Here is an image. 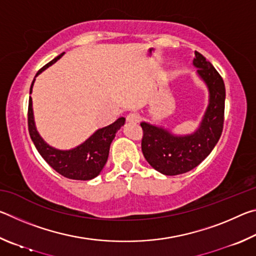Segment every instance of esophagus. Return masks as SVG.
<instances>
[{
	"label": "esophagus",
	"mask_w": 256,
	"mask_h": 256,
	"mask_svg": "<svg viewBox=\"0 0 256 256\" xmlns=\"http://www.w3.org/2000/svg\"><path fill=\"white\" fill-rule=\"evenodd\" d=\"M126 120L130 123H138V120H140V116H138L136 112H130L126 116Z\"/></svg>",
	"instance_id": "34e87169"
}]
</instances>
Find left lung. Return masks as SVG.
<instances>
[{
  "label": "left lung",
  "mask_w": 256,
  "mask_h": 256,
  "mask_svg": "<svg viewBox=\"0 0 256 256\" xmlns=\"http://www.w3.org/2000/svg\"><path fill=\"white\" fill-rule=\"evenodd\" d=\"M193 64L210 92L209 106L198 131L190 136H175L167 130L141 123L142 154L164 175L174 176L192 170L210 154L222 133L226 98L222 78L198 52H196Z\"/></svg>",
  "instance_id": "8db88e82"
}]
</instances>
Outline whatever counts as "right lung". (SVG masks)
<instances>
[{
	"label": "right lung",
	"instance_id": "1",
	"mask_svg": "<svg viewBox=\"0 0 256 256\" xmlns=\"http://www.w3.org/2000/svg\"><path fill=\"white\" fill-rule=\"evenodd\" d=\"M64 53L58 55L50 63L42 66L37 72L36 76L40 74L56 60H60ZM34 81L30 86V94H32ZM124 118H120L108 126L99 128L92 136L84 144L72 150H58L50 146L42 140L40 134L36 131L32 115V97L29 98L28 105V130L30 138L34 142L38 152L44 158L45 162L64 177L70 180H89L99 175V172L105 166L107 162L108 154H110V146L115 138L116 132L124 124Z\"/></svg>",
	"mask_w": 256,
	"mask_h": 256
}]
</instances>
